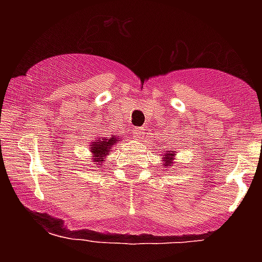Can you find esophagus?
Segmentation results:
<instances>
[{"instance_id":"obj_1","label":"esophagus","mask_w":262,"mask_h":262,"mask_svg":"<svg viewBox=\"0 0 262 262\" xmlns=\"http://www.w3.org/2000/svg\"><path fill=\"white\" fill-rule=\"evenodd\" d=\"M133 131H134V135H135L136 138H142V136L145 134L144 133L145 129L143 128V127H134Z\"/></svg>"}]
</instances>
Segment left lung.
Masks as SVG:
<instances>
[{"label": "left lung", "instance_id": "8db88e82", "mask_svg": "<svg viewBox=\"0 0 262 262\" xmlns=\"http://www.w3.org/2000/svg\"><path fill=\"white\" fill-rule=\"evenodd\" d=\"M176 160V151H166L163 155V168H170L173 165V161Z\"/></svg>", "mask_w": 262, "mask_h": 262}]
</instances>
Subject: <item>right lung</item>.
Listing matches in <instances>:
<instances>
[{
    "label": "right lung",
    "mask_w": 262,
    "mask_h": 262,
    "mask_svg": "<svg viewBox=\"0 0 262 262\" xmlns=\"http://www.w3.org/2000/svg\"><path fill=\"white\" fill-rule=\"evenodd\" d=\"M122 139L118 138V136H111V138H98L93 142H90V152L93 155V164L101 166L102 165V161H105L106 157L108 156L110 151L113 149V145L115 143H119Z\"/></svg>",
    "instance_id": "obj_1"
}]
</instances>
